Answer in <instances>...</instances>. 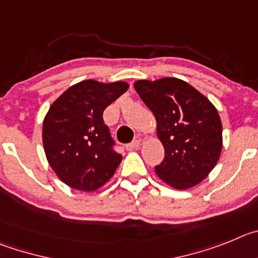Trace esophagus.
Instances as JSON below:
<instances>
[{
    "mask_svg": "<svg viewBox=\"0 0 258 258\" xmlns=\"http://www.w3.org/2000/svg\"><path fill=\"white\" fill-rule=\"evenodd\" d=\"M139 146H140V141L135 140V141H132V143L127 144V145H126V150H128V152H132V150L138 149Z\"/></svg>",
    "mask_w": 258,
    "mask_h": 258,
    "instance_id": "esophagus-1",
    "label": "esophagus"
}]
</instances>
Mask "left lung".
I'll return each mask as SVG.
<instances>
[{"label": "left lung", "mask_w": 258, "mask_h": 258, "mask_svg": "<svg viewBox=\"0 0 258 258\" xmlns=\"http://www.w3.org/2000/svg\"><path fill=\"white\" fill-rule=\"evenodd\" d=\"M134 87L157 120L164 159L155 173L167 185L190 189L215 168L222 149L219 112L189 83L172 77L140 80Z\"/></svg>", "instance_id": "obj_1"}]
</instances>
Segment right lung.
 Listing matches in <instances>:
<instances>
[{
  "mask_svg": "<svg viewBox=\"0 0 258 258\" xmlns=\"http://www.w3.org/2000/svg\"><path fill=\"white\" fill-rule=\"evenodd\" d=\"M128 90V83L78 82L62 92L43 119L42 141L48 164L73 189L95 191L112 178L122 161L103 112Z\"/></svg>",
  "mask_w": 258,
  "mask_h": 258,
  "instance_id": "right-lung-1",
  "label": "right lung"
}]
</instances>
